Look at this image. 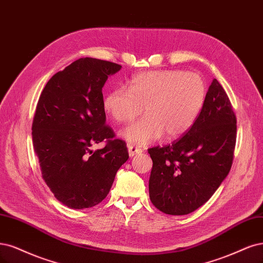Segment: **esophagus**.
<instances>
[{
  "mask_svg": "<svg viewBox=\"0 0 263 263\" xmlns=\"http://www.w3.org/2000/svg\"><path fill=\"white\" fill-rule=\"evenodd\" d=\"M141 152H142L141 148L133 146V144H128V153H129L130 157H134L136 155H139V153H141Z\"/></svg>",
  "mask_w": 263,
  "mask_h": 263,
  "instance_id": "esophagus-1",
  "label": "esophagus"
}]
</instances>
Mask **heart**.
I'll return each mask as SVG.
<instances>
[{
    "label": "heart",
    "mask_w": 263,
    "mask_h": 263,
    "mask_svg": "<svg viewBox=\"0 0 263 263\" xmlns=\"http://www.w3.org/2000/svg\"><path fill=\"white\" fill-rule=\"evenodd\" d=\"M206 96L203 79L183 70L147 71L130 79L126 88H115L103 101L105 112L117 124H129L143 107L144 117L122 132L135 146H146L162 137L186 133L200 114Z\"/></svg>",
    "instance_id": "heart-1"
}]
</instances>
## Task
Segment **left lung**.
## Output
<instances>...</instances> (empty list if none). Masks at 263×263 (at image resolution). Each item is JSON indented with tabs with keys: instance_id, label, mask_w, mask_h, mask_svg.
Returning a JSON list of instances; mask_svg holds the SVG:
<instances>
[{
	"instance_id": "1",
	"label": "left lung",
	"mask_w": 263,
	"mask_h": 263,
	"mask_svg": "<svg viewBox=\"0 0 263 263\" xmlns=\"http://www.w3.org/2000/svg\"><path fill=\"white\" fill-rule=\"evenodd\" d=\"M236 130L230 99L213 79L200 114L183 137L148 149L152 204L171 215L192 213L204 204L230 173Z\"/></svg>"
}]
</instances>
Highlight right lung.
<instances>
[{
  "label": "right lung",
  "mask_w": 263,
  "mask_h": 263,
  "mask_svg": "<svg viewBox=\"0 0 263 263\" xmlns=\"http://www.w3.org/2000/svg\"><path fill=\"white\" fill-rule=\"evenodd\" d=\"M121 65L79 59L45 85L35 107L32 143L42 177L60 202L70 209L100 203L119 168L128 160L122 139L105 125L102 88ZM106 140V147H92Z\"/></svg>",
  "instance_id": "obj_1"
}]
</instances>
